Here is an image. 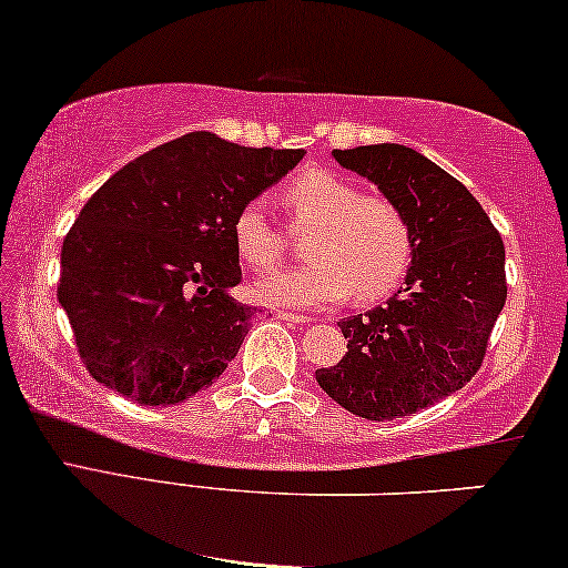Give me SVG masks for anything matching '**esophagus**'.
<instances>
[{
    "label": "esophagus",
    "instance_id": "34e87169",
    "mask_svg": "<svg viewBox=\"0 0 568 568\" xmlns=\"http://www.w3.org/2000/svg\"><path fill=\"white\" fill-rule=\"evenodd\" d=\"M276 318H282L286 323H294V326H305V323H311L313 318H307V315H297V313H286V311H278Z\"/></svg>",
    "mask_w": 568,
    "mask_h": 568
}]
</instances>
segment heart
<instances>
[{
  "instance_id": "1",
  "label": "heart",
  "mask_w": 568,
  "mask_h": 568,
  "mask_svg": "<svg viewBox=\"0 0 568 568\" xmlns=\"http://www.w3.org/2000/svg\"><path fill=\"white\" fill-rule=\"evenodd\" d=\"M292 221L315 226L307 240V266L261 278L253 290L282 307L334 305L355 290L359 302L394 292L412 261V232L399 205L386 195L363 193L347 176L300 174L286 187ZM242 261L255 271H274L286 255V240L261 201H250L234 219Z\"/></svg>"
}]
</instances>
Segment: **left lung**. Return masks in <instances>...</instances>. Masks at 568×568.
Segmentation results:
<instances>
[{"label":"left lung","mask_w":568,"mask_h":568,"mask_svg":"<svg viewBox=\"0 0 568 568\" xmlns=\"http://www.w3.org/2000/svg\"><path fill=\"white\" fill-rule=\"evenodd\" d=\"M331 156L399 205L412 266L407 286L386 305L338 321L347 355L315 371V381L357 417L415 415L480 371L506 305L504 240L459 180L407 145H359Z\"/></svg>","instance_id":"left-lung-1"}]
</instances>
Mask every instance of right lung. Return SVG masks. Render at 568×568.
Returning <instances> with one entry per match:
<instances>
[{
    "label": "right lung",
    "mask_w": 568,
    "mask_h": 568,
    "mask_svg": "<svg viewBox=\"0 0 568 568\" xmlns=\"http://www.w3.org/2000/svg\"><path fill=\"white\" fill-rule=\"evenodd\" d=\"M302 156L190 132L95 190L64 237L57 286L95 381L169 407L226 371L253 318L232 297L242 278L234 219Z\"/></svg>",
    "instance_id": "obj_1"
}]
</instances>
